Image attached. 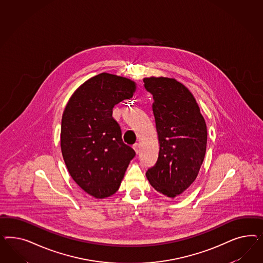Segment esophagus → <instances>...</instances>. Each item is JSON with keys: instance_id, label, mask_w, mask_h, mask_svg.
<instances>
[{"instance_id": "esophagus-1", "label": "esophagus", "mask_w": 263, "mask_h": 263, "mask_svg": "<svg viewBox=\"0 0 263 263\" xmlns=\"http://www.w3.org/2000/svg\"><path fill=\"white\" fill-rule=\"evenodd\" d=\"M133 149L135 151L136 153L138 154L139 152H140V145H139V143H136L133 144Z\"/></svg>"}]
</instances>
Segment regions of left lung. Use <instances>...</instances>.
Masks as SVG:
<instances>
[{
    "label": "left lung",
    "mask_w": 263,
    "mask_h": 263,
    "mask_svg": "<svg viewBox=\"0 0 263 263\" xmlns=\"http://www.w3.org/2000/svg\"><path fill=\"white\" fill-rule=\"evenodd\" d=\"M143 83L153 96L159 141L157 161L145 175L156 191L175 199L199 175L206 152V123L196 98L177 80L151 76Z\"/></svg>",
    "instance_id": "left-lung-1"
}]
</instances>
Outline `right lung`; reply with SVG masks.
Returning <instances> with one entry per match:
<instances>
[{
  "label": "right lung",
  "instance_id": "obj_1",
  "mask_svg": "<svg viewBox=\"0 0 263 263\" xmlns=\"http://www.w3.org/2000/svg\"><path fill=\"white\" fill-rule=\"evenodd\" d=\"M133 80L107 72L84 82L65 106L61 148L65 166L82 190L96 199L119 190L135 152L122 142L112 108L133 97Z\"/></svg>",
  "mask_w": 263,
  "mask_h": 263
}]
</instances>
